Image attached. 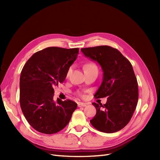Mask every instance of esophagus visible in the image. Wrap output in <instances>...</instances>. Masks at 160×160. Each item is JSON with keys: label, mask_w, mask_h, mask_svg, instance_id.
<instances>
[{"label": "esophagus", "mask_w": 160, "mask_h": 160, "mask_svg": "<svg viewBox=\"0 0 160 160\" xmlns=\"http://www.w3.org/2000/svg\"><path fill=\"white\" fill-rule=\"evenodd\" d=\"M86 103H82V102H80V103H78V106L79 108H81V107H86Z\"/></svg>", "instance_id": "esophagus-1"}]
</instances>
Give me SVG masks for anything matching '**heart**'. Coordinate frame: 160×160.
I'll return each mask as SVG.
<instances>
[{
	"mask_svg": "<svg viewBox=\"0 0 160 160\" xmlns=\"http://www.w3.org/2000/svg\"><path fill=\"white\" fill-rule=\"evenodd\" d=\"M94 66H96V65L94 64L93 63H89V64H86L85 66H84V69H85V70H86V69H88V68H91V67H94ZM71 72H72V68L70 67V68H69L68 69L67 72V78H68V77L70 76V75Z\"/></svg>",
	"mask_w": 160,
	"mask_h": 160,
	"instance_id": "heart-1",
	"label": "heart"
}]
</instances>
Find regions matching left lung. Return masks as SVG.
<instances>
[{
    "instance_id": "1",
    "label": "left lung",
    "mask_w": 160,
    "mask_h": 160,
    "mask_svg": "<svg viewBox=\"0 0 160 160\" xmlns=\"http://www.w3.org/2000/svg\"><path fill=\"white\" fill-rule=\"evenodd\" d=\"M81 51L97 61L103 72L102 83L94 97H108L105 104L92 103L96 115L90 122L99 131H119L131 121L138 103V82L132 64L119 51L110 46L82 48Z\"/></svg>"
}]
</instances>
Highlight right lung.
<instances>
[{
  "label": "right lung",
  "mask_w": 160,
  "mask_h": 160,
  "mask_svg": "<svg viewBox=\"0 0 160 160\" xmlns=\"http://www.w3.org/2000/svg\"><path fill=\"white\" fill-rule=\"evenodd\" d=\"M78 48L47 47L38 51L23 67L20 79V103L28 122L37 131L51 134L69 122L77 103L72 100L55 101L54 88L66 78Z\"/></svg>",
  "instance_id": "add662e5"
}]
</instances>
